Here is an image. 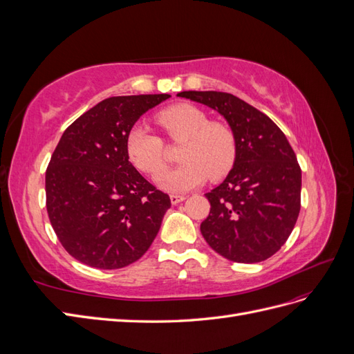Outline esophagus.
I'll use <instances>...</instances> for the list:
<instances>
[{"mask_svg":"<svg viewBox=\"0 0 354 354\" xmlns=\"http://www.w3.org/2000/svg\"><path fill=\"white\" fill-rule=\"evenodd\" d=\"M169 199H171V203H173V205H177V203L183 202L186 198L183 195H171Z\"/></svg>","mask_w":354,"mask_h":354,"instance_id":"34e87169","label":"esophagus"}]
</instances>
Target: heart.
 <instances>
[{"label": "heart", "mask_w": 354, "mask_h": 354, "mask_svg": "<svg viewBox=\"0 0 354 354\" xmlns=\"http://www.w3.org/2000/svg\"><path fill=\"white\" fill-rule=\"evenodd\" d=\"M158 124L173 140H183L178 149V167L158 176L156 183L167 192L183 194L201 186L209 176L221 178L232 168L236 156V138L230 127L209 122L207 113L189 103L173 104L160 111ZM127 155L145 174L156 176L165 165L162 138L142 125L127 136Z\"/></svg>", "instance_id": "b5f03b06"}]
</instances>
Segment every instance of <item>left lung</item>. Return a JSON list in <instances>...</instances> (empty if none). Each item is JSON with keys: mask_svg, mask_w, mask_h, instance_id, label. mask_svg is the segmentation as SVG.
<instances>
[{"mask_svg": "<svg viewBox=\"0 0 354 354\" xmlns=\"http://www.w3.org/2000/svg\"><path fill=\"white\" fill-rule=\"evenodd\" d=\"M227 121L236 138L233 168L205 194L209 216L201 233L234 263H260L281 250L301 207V168L286 136L269 116L229 93L181 91Z\"/></svg>", "mask_w": 354, "mask_h": 354, "instance_id": "8db88e82", "label": "left lung"}]
</instances>
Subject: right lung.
Masks as SVG:
<instances>
[{
	"label": "right lung",
	"mask_w": 354,
	"mask_h": 354,
	"mask_svg": "<svg viewBox=\"0 0 354 354\" xmlns=\"http://www.w3.org/2000/svg\"><path fill=\"white\" fill-rule=\"evenodd\" d=\"M169 94L116 95L82 113L63 133L46 173L47 212L73 259L121 269L149 250L171 207L128 160L127 136Z\"/></svg>",
	"instance_id": "1"
}]
</instances>
